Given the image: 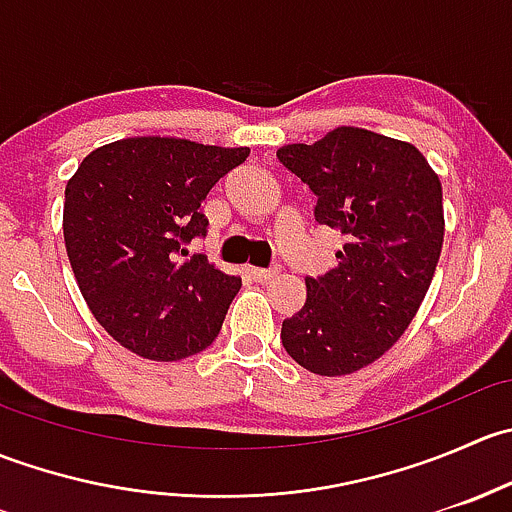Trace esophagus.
<instances>
[{
    "mask_svg": "<svg viewBox=\"0 0 512 512\" xmlns=\"http://www.w3.org/2000/svg\"><path fill=\"white\" fill-rule=\"evenodd\" d=\"M250 275L255 277L257 282H267V280H272V277L280 275V270H277V267H272V270H262V267H250Z\"/></svg>",
    "mask_w": 512,
    "mask_h": 512,
    "instance_id": "1",
    "label": "esophagus"
}]
</instances>
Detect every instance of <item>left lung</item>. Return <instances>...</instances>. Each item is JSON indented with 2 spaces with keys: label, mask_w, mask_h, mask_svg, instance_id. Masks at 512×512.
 <instances>
[{
  "label": "left lung",
  "mask_w": 512,
  "mask_h": 512,
  "mask_svg": "<svg viewBox=\"0 0 512 512\" xmlns=\"http://www.w3.org/2000/svg\"><path fill=\"white\" fill-rule=\"evenodd\" d=\"M277 158L317 195V223L344 235L339 265L304 280L282 344L312 374H354L399 342L431 287L446 232L441 180L416 146L356 126Z\"/></svg>",
  "instance_id": "8db88e82"
}]
</instances>
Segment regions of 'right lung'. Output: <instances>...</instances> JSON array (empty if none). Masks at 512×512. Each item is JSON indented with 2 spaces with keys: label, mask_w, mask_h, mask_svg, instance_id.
Masks as SVG:
<instances>
[{
  "label": "right lung",
  "mask_w": 512,
  "mask_h": 512,
  "mask_svg": "<svg viewBox=\"0 0 512 512\" xmlns=\"http://www.w3.org/2000/svg\"><path fill=\"white\" fill-rule=\"evenodd\" d=\"M250 148L133 136L96 148L66 183L64 242L96 322L128 352L180 361L218 337L242 280L188 242L200 203Z\"/></svg>",
  "instance_id": "obj_1"
}]
</instances>
